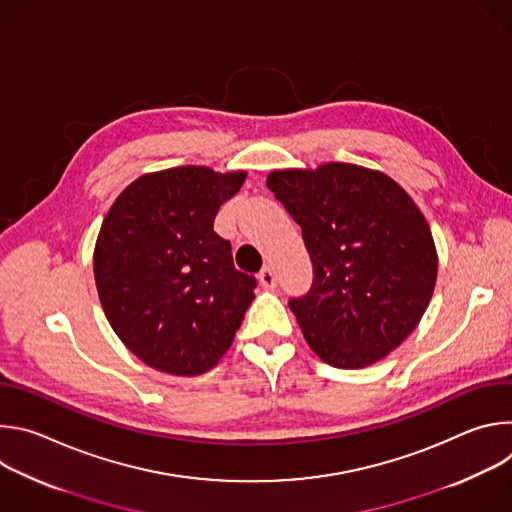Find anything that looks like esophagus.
<instances>
[{
    "label": "esophagus",
    "instance_id": "1",
    "mask_svg": "<svg viewBox=\"0 0 512 512\" xmlns=\"http://www.w3.org/2000/svg\"><path fill=\"white\" fill-rule=\"evenodd\" d=\"M259 281H261V285H263L265 289H273V287L277 285V279H275V273L271 271V267H263V269L259 271Z\"/></svg>",
    "mask_w": 512,
    "mask_h": 512
}]
</instances>
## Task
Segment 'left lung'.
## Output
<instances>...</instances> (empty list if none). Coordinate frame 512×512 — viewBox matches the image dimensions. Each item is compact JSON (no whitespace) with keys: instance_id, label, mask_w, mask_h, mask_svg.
Segmentation results:
<instances>
[{"instance_id":"obj_1","label":"left lung","mask_w":512,"mask_h":512,"mask_svg":"<svg viewBox=\"0 0 512 512\" xmlns=\"http://www.w3.org/2000/svg\"><path fill=\"white\" fill-rule=\"evenodd\" d=\"M267 188L302 227L312 289L289 300L310 348L336 369L385 358L419 324L437 279L425 216L387 174L328 162L275 170Z\"/></svg>"}]
</instances>
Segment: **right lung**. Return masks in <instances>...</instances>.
<instances>
[{
    "label": "right lung",
    "instance_id": "add662e5",
    "mask_svg": "<svg viewBox=\"0 0 512 512\" xmlns=\"http://www.w3.org/2000/svg\"><path fill=\"white\" fill-rule=\"evenodd\" d=\"M245 178L206 166L143 174L105 216L93 255L99 300L119 340L156 371H210L255 298V279L212 229Z\"/></svg>",
    "mask_w": 512,
    "mask_h": 512
}]
</instances>
